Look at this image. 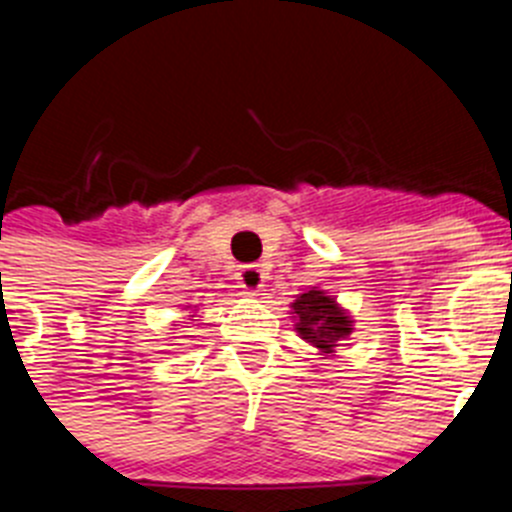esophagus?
I'll return each instance as SVG.
<instances>
[{
    "label": "esophagus",
    "instance_id": "34e87169",
    "mask_svg": "<svg viewBox=\"0 0 512 512\" xmlns=\"http://www.w3.org/2000/svg\"><path fill=\"white\" fill-rule=\"evenodd\" d=\"M238 282H241V287L246 289V292H261V287H264V271L253 264L243 266V269L238 271Z\"/></svg>",
    "mask_w": 512,
    "mask_h": 512
}]
</instances>
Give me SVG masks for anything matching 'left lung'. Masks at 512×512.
<instances>
[{"label": "left lung", "mask_w": 512, "mask_h": 512, "mask_svg": "<svg viewBox=\"0 0 512 512\" xmlns=\"http://www.w3.org/2000/svg\"><path fill=\"white\" fill-rule=\"evenodd\" d=\"M292 310L297 315V330L305 341L318 346L323 354H330L338 346V341L351 333V318L336 305L333 297H328L320 289H310L305 295L292 302Z\"/></svg>", "instance_id": "left-lung-1"}]
</instances>
